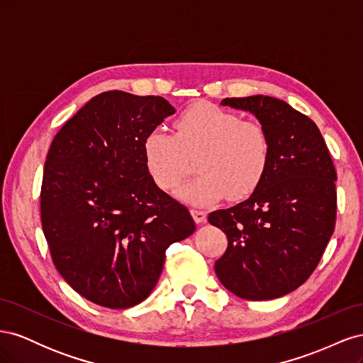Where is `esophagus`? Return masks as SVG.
Here are the masks:
<instances>
[{
  "label": "esophagus",
  "mask_w": 363,
  "mask_h": 363,
  "mask_svg": "<svg viewBox=\"0 0 363 363\" xmlns=\"http://www.w3.org/2000/svg\"><path fill=\"white\" fill-rule=\"evenodd\" d=\"M191 213H192V216L195 219V223L204 224L207 221V213L204 211H200V208H192Z\"/></svg>",
  "instance_id": "1"
}]
</instances>
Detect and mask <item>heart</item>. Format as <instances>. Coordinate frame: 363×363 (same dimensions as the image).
I'll return each mask as SVG.
<instances>
[{
  "mask_svg": "<svg viewBox=\"0 0 363 363\" xmlns=\"http://www.w3.org/2000/svg\"><path fill=\"white\" fill-rule=\"evenodd\" d=\"M175 135L151 130L142 144L147 172L157 188L174 192L189 172V157L199 155V177L184 184L180 199L211 204L227 195L244 200L268 171L271 139L262 124L211 103L195 104L175 119Z\"/></svg>",
  "mask_w": 363,
  "mask_h": 363,
  "instance_id": "heart-1",
  "label": "heart"
}]
</instances>
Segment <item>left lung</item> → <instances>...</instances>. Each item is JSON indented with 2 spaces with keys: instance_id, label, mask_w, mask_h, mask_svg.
<instances>
[{
  "instance_id": "obj_1",
  "label": "left lung",
  "mask_w": 363,
  "mask_h": 363,
  "mask_svg": "<svg viewBox=\"0 0 363 363\" xmlns=\"http://www.w3.org/2000/svg\"><path fill=\"white\" fill-rule=\"evenodd\" d=\"M221 104L260 121L271 160L248 200L208 215L228 239L215 272L239 298H279L311 277L335 232V164L320 128L288 103L255 95Z\"/></svg>"
}]
</instances>
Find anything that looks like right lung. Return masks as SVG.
Wrapping results in <instances>:
<instances>
[{"mask_svg":"<svg viewBox=\"0 0 363 363\" xmlns=\"http://www.w3.org/2000/svg\"><path fill=\"white\" fill-rule=\"evenodd\" d=\"M174 112L162 96L108 91L51 142L42 230L60 276L98 306L127 309L144 301L164 251L195 232L188 208L151 180L142 152L145 136Z\"/></svg>","mask_w":363,"mask_h":363,"instance_id":"obj_1","label":"right lung"}]
</instances>
